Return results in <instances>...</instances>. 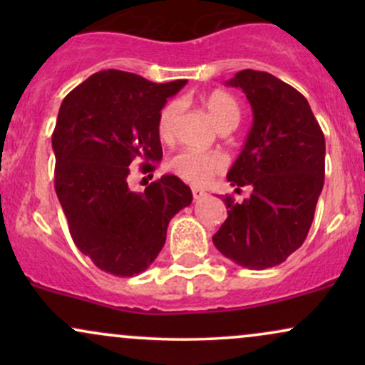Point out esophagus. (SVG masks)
Returning a JSON list of instances; mask_svg holds the SVG:
<instances>
[{
	"instance_id": "obj_1",
	"label": "esophagus",
	"mask_w": 365,
	"mask_h": 365,
	"mask_svg": "<svg viewBox=\"0 0 365 365\" xmlns=\"http://www.w3.org/2000/svg\"><path fill=\"white\" fill-rule=\"evenodd\" d=\"M192 195H194V200H199L202 199V197H206V190H202V188H192Z\"/></svg>"
}]
</instances>
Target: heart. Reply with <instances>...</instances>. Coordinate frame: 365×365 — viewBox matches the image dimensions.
Instances as JSON below:
<instances>
[{"label": "heart", "mask_w": 365, "mask_h": 365, "mask_svg": "<svg viewBox=\"0 0 365 365\" xmlns=\"http://www.w3.org/2000/svg\"><path fill=\"white\" fill-rule=\"evenodd\" d=\"M206 110L211 115L216 127L223 130H233L238 125L242 116L240 104L230 92L212 91L209 92L204 99ZM180 111H182V103L178 99L170 101L163 106L158 116V133L163 140H170L173 137V127L177 121ZM166 168L180 180L190 183V185L202 187L215 175L225 170V159L220 154H202L194 153V150H180L173 154L166 161Z\"/></svg>", "instance_id": "b5f03b06"}]
</instances>
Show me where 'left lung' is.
<instances>
[{
	"label": "left lung",
	"instance_id": "1",
	"mask_svg": "<svg viewBox=\"0 0 365 365\" xmlns=\"http://www.w3.org/2000/svg\"><path fill=\"white\" fill-rule=\"evenodd\" d=\"M226 86L240 87L254 113L226 178L252 194L244 202L223 195L228 217L212 242L238 266L266 269L287 261L311 230L324 185V133L307 99L274 75L242 70Z\"/></svg>",
	"mask_w": 365,
	"mask_h": 365
}]
</instances>
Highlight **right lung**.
<instances>
[{"mask_svg":"<svg viewBox=\"0 0 365 365\" xmlns=\"http://www.w3.org/2000/svg\"><path fill=\"white\" fill-rule=\"evenodd\" d=\"M187 81L154 83L103 70L63 99L53 132L54 188L75 245L115 276L145 271L166 242V228L192 202V190L165 175L137 194L128 188L133 159L154 171L163 158L159 111Z\"/></svg>","mask_w":365,"mask_h":365,"instance_id":"obj_1","label":"right lung"}]
</instances>
